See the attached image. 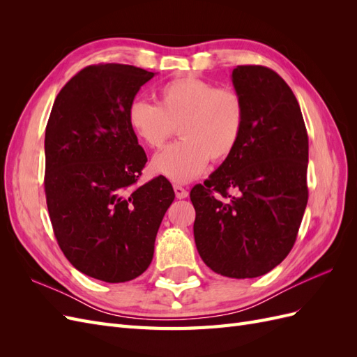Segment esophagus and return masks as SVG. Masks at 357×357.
Listing matches in <instances>:
<instances>
[{"instance_id": "obj_1", "label": "esophagus", "mask_w": 357, "mask_h": 357, "mask_svg": "<svg viewBox=\"0 0 357 357\" xmlns=\"http://www.w3.org/2000/svg\"><path fill=\"white\" fill-rule=\"evenodd\" d=\"M174 192H176V197L178 199H183V198H188L189 195V190L186 188H183L180 185H174Z\"/></svg>"}]
</instances>
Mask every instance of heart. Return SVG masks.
Returning <instances> with one entry per match:
<instances>
[{
	"mask_svg": "<svg viewBox=\"0 0 357 357\" xmlns=\"http://www.w3.org/2000/svg\"><path fill=\"white\" fill-rule=\"evenodd\" d=\"M126 121L134 135L149 149H160L178 129L180 142L152 160V171L174 183L197 178L208 160L223 162L238 147L245 107L241 95L195 75L176 77L158 91V104L135 98Z\"/></svg>",
	"mask_w": 357,
	"mask_h": 357,
	"instance_id": "b5f03b06",
	"label": "heart"
}]
</instances>
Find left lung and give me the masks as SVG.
<instances>
[{
    "instance_id": "1",
    "label": "left lung",
    "mask_w": 357,
    "mask_h": 357,
    "mask_svg": "<svg viewBox=\"0 0 357 357\" xmlns=\"http://www.w3.org/2000/svg\"><path fill=\"white\" fill-rule=\"evenodd\" d=\"M235 91L245 125L235 152L193 186V236L204 264L231 278H255L289 255L304 215L308 135L296 96L268 67L238 66Z\"/></svg>"
}]
</instances>
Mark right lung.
Masks as SVG:
<instances>
[{"label": "right lung", "mask_w": 357, "mask_h": 357, "mask_svg": "<svg viewBox=\"0 0 357 357\" xmlns=\"http://www.w3.org/2000/svg\"><path fill=\"white\" fill-rule=\"evenodd\" d=\"M155 73L98 63L63 86L46 126L45 190L56 241L80 273L107 283L142 275L174 201L159 176L137 186L147 156L126 121Z\"/></svg>", "instance_id": "1"}]
</instances>
